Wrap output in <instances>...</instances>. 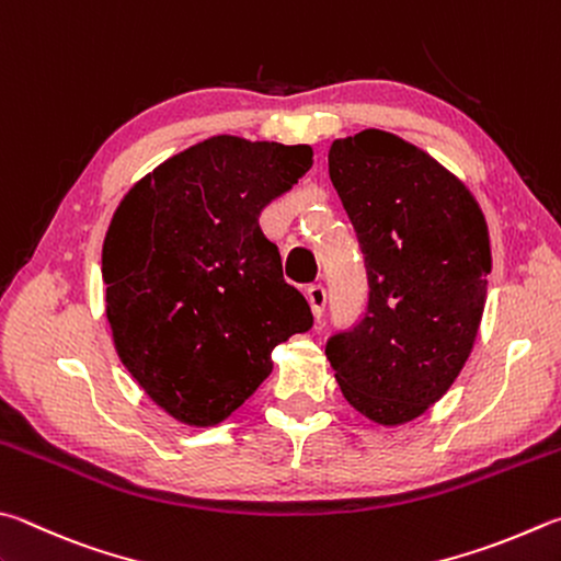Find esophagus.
<instances>
[{"instance_id": "esophagus-1", "label": "esophagus", "mask_w": 561, "mask_h": 561, "mask_svg": "<svg viewBox=\"0 0 561 561\" xmlns=\"http://www.w3.org/2000/svg\"><path fill=\"white\" fill-rule=\"evenodd\" d=\"M307 299H309L311 313L316 316V319H321V313L325 309V289H323V284H309V287H307Z\"/></svg>"}]
</instances>
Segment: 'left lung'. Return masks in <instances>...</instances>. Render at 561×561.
<instances>
[{
	"label": "left lung",
	"instance_id": "obj_1",
	"mask_svg": "<svg viewBox=\"0 0 561 561\" xmlns=\"http://www.w3.org/2000/svg\"><path fill=\"white\" fill-rule=\"evenodd\" d=\"M329 176L358 238L368 304L325 355L360 414L410 422L442 400L473 348L491 274L485 218L439 161L382 129L335 139Z\"/></svg>",
	"mask_w": 561,
	"mask_h": 561
}]
</instances>
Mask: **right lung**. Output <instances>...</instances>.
Returning <instances> with one entry per match:
<instances>
[{
	"mask_svg": "<svg viewBox=\"0 0 561 561\" xmlns=\"http://www.w3.org/2000/svg\"><path fill=\"white\" fill-rule=\"evenodd\" d=\"M313 164L309 145L220 135L167 159L112 216L103 245L119 360L179 422L226 420L311 329L260 213Z\"/></svg>",
	"mask_w": 561,
	"mask_h": 561,
	"instance_id": "1",
	"label": "right lung"
}]
</instances>
